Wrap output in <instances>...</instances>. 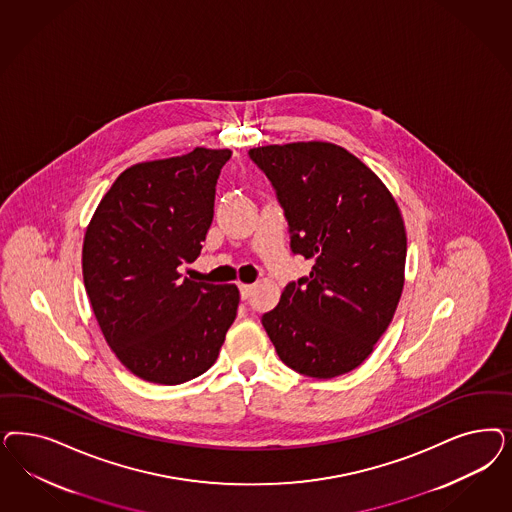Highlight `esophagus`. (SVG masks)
I'll return each mask as SVG.
<instances>
[{"label": "esophagus", "instance_id": "1", "mask_svg": "<svg viewBox=\"0 0 512 512\" xmlns=\"http://www.w3.org/2000/svg\"><path fill=\"white\" fill-rule=\"evenodd\" d=\"M252 294V286L250 284H239V296L241 299H248Z\"/></svg>", "mask_w": 512, "mask_h": 512}]
</instances>
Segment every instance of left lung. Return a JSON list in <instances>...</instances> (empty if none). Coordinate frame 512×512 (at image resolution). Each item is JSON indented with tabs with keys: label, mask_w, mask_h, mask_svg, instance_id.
Instances as JSON below:
<instances>
[{
	"label": "left lung",
	"mask_w": 512,
	"mask_h": 512,
	"mask_svg": "<svg viewBox=\"0 0 512 512\" xmlns=\"http://www.w3.org/2000/svg\"><path fill=\"white\" fill-rule=\"evenodd\" d=\"M271 182L290 248L314 265L262 316L282 362L313 379L356 369L373 352L403 290L407 237L392 194L331 143L248 150Z\"/></svg>",
	"instance_id": "1"
}]
</instances>
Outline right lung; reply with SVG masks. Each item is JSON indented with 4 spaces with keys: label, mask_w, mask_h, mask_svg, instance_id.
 <instances>
[{
    "label": "right lung",
    "mask_w": 512,
    "mask_h": 512,
    "mask_svg": "<svg viewBox=\"0 0 512 512\" xmlns=\"http://www.w3.org/2000/svg\"><path fill=\"white\" fill-rule=\"evenodd\" d=\"M231 150L126 169L84 235L86 294L105 341L139 379L181 384L218 358L239 305L235 284L182 279L215 215L216 181Z\"/></svg>",
    "instance_id": "obj_1"
}]
</instances>
